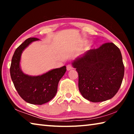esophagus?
<instances>
[{
	"mask_svg": "<svg viewBox=\"0 0 134 134\" xmlns=\"http://www.w3.org/2000/svg\"><path fill=\"white\" fill-rule=\"evenodd\" d=\"M72 69V67L71 65L69 64V65H67V70H68V71H70V70H71Z\"/></svg>",
	"mask_w": 134,
	"mask_h": 134,
	"instance_id": "esophagus-1",
	"label": "esophagus"
}]
</instances>
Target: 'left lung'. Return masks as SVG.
I'll list each match as a JSON object with an SVG mask.
<instances>
[{"instance_id":"obj_1","label":"left lung","mask_w":134,"mask_h":134,"mask_svg":"<svg viewBox=\"0 0 134 134\" xmlns=\"http://www.w3.org/2000/svg\"><path fill=\"white\" fill-rule=\"evenodd\" d=\"M72 64L79 74V91L88 100H107L121 87L124 65L121 51L112 42L90 49L76 58Z\"/></svg>"}]
</instances>
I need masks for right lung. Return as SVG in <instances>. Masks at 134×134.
I'll use <instances>...</instances> for the list:
<instances>
[{"label":"right lung","instance_id":"right-lung-1","mask_svg":"<svg viewBox=\"0 0 134 134\" xmlns=\"http://www.w3.org/2000/svg\"><path fill=\"white\" fill-rule=\"evenodd\" d=\"M37 38L26 40L16 49L12 58L10 73L18 94L25 101L33 105H42L55 96L58 84L66 71V66L53 69L42 75L32 76L24 74L20 67L23 51Z\"/></svg>","mask_w":134,"mask_h":134}]
</instances>
